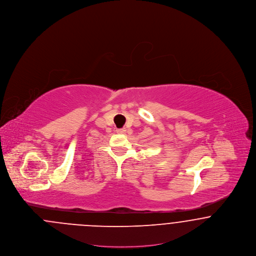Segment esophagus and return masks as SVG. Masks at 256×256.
Returning a JSON list of instances; mask_svg holds the SVG:
<instances>
[{
	"label": "esophagus",
	"mask_w": 256,
	"mask_h": 256,
	"mask_svg": "<svg viewBox=\"0 0 256 256\" xmlns=\"http://www.w3.org/2000/svg\"><path fill=\"white\" fill-rule=\"evenodd\" d=\"M117 132H118L119 134H124V132H126V128H120V130H118Z\"/></svg>",
	"instance_id": "1"
}]
</instances>
